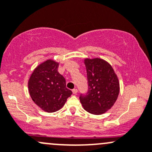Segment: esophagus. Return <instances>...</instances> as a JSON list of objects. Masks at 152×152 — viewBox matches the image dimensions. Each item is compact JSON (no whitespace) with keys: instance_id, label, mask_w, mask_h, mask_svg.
I'll return each instance as SVG.
<instances>
[{"instance_id":"1","label":"esophagus","mask_w":152,"mask_h":152,"mask_svg":"<svg viewBox=\"0 0 152 152\" xmlns=\"http://www.w3.org/2000/svg\"><path fill=\"white\" fill-rule=\"evenodd\" d=\"M72 92H73V94H74V95H76V93H78V90H77V89H73V90H72Z\"/></svg>"}]
</instances>
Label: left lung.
<instances>
[{
	"mask_svg": "<svg viewBox=\"0 0 152 152\" xmlns=\"http://www.w3.org/2000/svg\"><path fill=\"white\" fill-rule=\"evenodd\" d=\"M87 70L88 92L81 95L80 102L87 112L102 115L115 104L120 92V83L114 69L101 58L84 59Z\"/></svg>",
	"mask_w": 152,
	"mask_h": 152,
	"instance_id": "obj_1",
	"label": "left lung"
}]
</instances>
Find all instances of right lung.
<instances>
[{"label": "right lung", "instance_id": "obj_1", "mask_svg": "<svg viewBox=\"0 0 152 152\" xmlns=\"http://www.w3.org/2000/svg\"><path fill=\"white\" fill-rule=\"evenodd\" d=\"M59 62L48 59L34 68L28 81L31 98L47 113L60 110L72 94L66 87L65 79L58 72Z\"/></svg>", "mask_w": 152, "mask_h": 152}]
</instances>
